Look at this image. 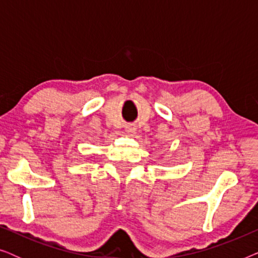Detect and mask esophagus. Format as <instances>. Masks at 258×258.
<instances>
[{
	"instance_id": "obj_1",
	"label": "esophagus",
	"mask_w": 258,
	"mask_h": 258,
	"mask_svg": "<svg viewBox=\"0 0 258 258\" xmlns=\"http://www.w3.org/2000/svg\"><path fill=\"white\" fill-rule=\"evenodd\" d=\"M124 130H125L126 134H129V135H133V134H135L136 128H135V125L128 124V125H125V129Z\"/></svg>"
}]
</instances>
